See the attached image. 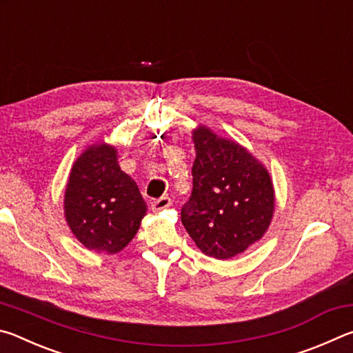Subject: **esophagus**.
Masks as SVG:
<instances>
[{
	"instance_id": "obj_1",
	"label": "esophagus",
	"mask_w": 353,
	"mask_h": 353,
	"mask_svg": "<svg viewBox=\"0 0 353 353\" xmlns=\"http://www.w3.org/2000/svg\"><path fill=\"white\" fill-rule=\"evenodd\" d=\"M171 204H172V201L168 198V196H163V198H160V199L152 202V210L162 212V210H165V208H170Z\"/></svg>"
}]
</instances>
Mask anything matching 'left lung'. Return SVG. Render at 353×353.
<instances>
[{
    "instance_id": "8db88e82",
    "label": "left lung",
    "mask_w": 353,
    "mask_h": 353,
    "mask_svg": "<svg viewBox=\"0 0 353 353\" xmlns=\"http://www.w3.org/2000/svg\"><path fill=\"white\" fill-rule=\"evenodd\" d=\"M193 191L181 218L191 240L216 260L234 259L260 241L276 210L270 171L230 139L199 124L191 132Z\"/></svg>"
}]
</instances>
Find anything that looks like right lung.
<instances>
[{"label": "right lung", "instance_id": "1", "mask_svg": "<svg viewBox=\"0 0 353 353\" xmlns=\"http://www.w3.org/2000/svg\"><path fill=\"white\" fill-rule=\"evenodd\" d=\"M148 205L118 165V149L101 141L71 166L63 196L65 221L76 240L98 254H118L134 240Z\"/></svg>", "mask_w": 353, "mask_h": 353}]
</instances>
